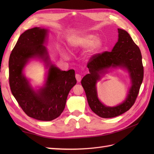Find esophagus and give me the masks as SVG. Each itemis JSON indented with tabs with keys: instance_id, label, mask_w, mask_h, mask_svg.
<instances>
[{
	"instance_id": "34e87169",
	"label": "esophagus",
	"mask_w": 154,
	"mask_h": 154,
	"mask_svg": "<svg viewBox=\"0 0 154 154\" xmlns=\"http://www.w3.org/2000/svg\"><path fill=\"white\" fill-rule=\"evenodd\" d=\"M75 78H76V79L77 81V82H80L81 81V75L79 74H76L75 75Z\"/></svg>"
}]
</instances>
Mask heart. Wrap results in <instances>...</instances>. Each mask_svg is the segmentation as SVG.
Here are the masks:
<instances>
[{"instance_id":"b5f03b06","label":"heart","mask_w":154,"mask_h":154,"mask_svg":"<svg viewBox=\"0 0 154 154\" xmlns=\"http://www.w3.org/2000/svg\"><path fill=\"white\" fill-rule=\"evenodd\" d=\"M102 45V40L99 37L96 38L95 35L91 34L77 35L72 38L70 42V46L73 50H79L89 47L87 56L95 54ZM61 54L65 58L69 57V54L65 50H62Z\"/></svg>"}]
</instances>
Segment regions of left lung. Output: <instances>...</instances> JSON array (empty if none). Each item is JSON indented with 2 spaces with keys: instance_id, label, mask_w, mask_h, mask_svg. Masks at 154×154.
<instances>
[{
  "instance_id": "1",
  "label": "left lung",
  "mask_w": 154,
  "mask_h": 154,
  "mask_svg": "<svg viewBox=\"0 0 154 154\" xmlns=\"http://www.w3.org/2000/svg\"><path fill=\"white\" fill-rule=\"evenodd\" d=\"M119 40L111 51L93 55L87 64L89 73L86 75L81 85L86 93L89 105L93 112L101 118L109 119L119 116L128 110L134 104L143 77V67L140 48L130 34L118 28ZM122 68L129 73L131 87L126 99L115 107H107L98 99L96 83L111 68Z\"/></svg>"
}]
</instances>
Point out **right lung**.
<instances>
[{"label":"right lung","instance_id":"add662e5","mask_svg":"<svg viewBox=\"0 0 154 154\" xmlns=\"http://www.w3.org/2000/svg\"><path fill=\"white\" fill-rule=\"evenodd\" d=\"M48 30L35 27L22 33L10 55L9 84L18 104L28 116L51 121L63 112L70 90L77 83L75 71H61L51 63L45 44ZM32 58L43 61L48 69L44 85L35 90L23 74Z\"/></svg>","mask_w":154,"mask_h":154}]
</instances>
